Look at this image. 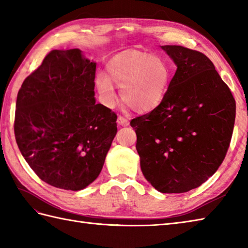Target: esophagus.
I'll return each instance as SVG.
<instances>
[{"label": "esophagus", "instance_id": "1", "mask_svg": "<svg viewBox=\"0 0 248 248\" xmlns=\"http://www.w3.org/2000/svg\"><path fill=\"white\" fill-rule=\"evenodd\" d=\"M117 124L118 125H121V127H127V125H129V120L127 118L123 117V116H118L117 118Z\"/></svg>", "mask_w": 248, "mask_h": 248}]
</instances>
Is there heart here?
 Returning <instances> with one entry per match:
<instances>
[{
  "instance_id": "b5f03b06",
  "label": "heart",
  "mask_w": 248,
  "mask_h": 248,
  "mask_svg": "<svg viewBox=\"0 0 248 248\" xmlns=\"http://www.w3.org/2000/svg\"><path fill=\"white\" fill-rule=\"evenodd\" d=\"M108 76L100 72L96 87L102 103L113 108L117 102L115 87L120 97L133 110L147 114L159 108L170 84L171 72L167 62L159 56L139 50H125L114 55L107 64Z\"/></svg>"
}]
</instances>
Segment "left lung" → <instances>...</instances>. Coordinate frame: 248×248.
<instances>
[{"instance_id": "8db88e82", "label": "left lung", "mask_w": 248, "mask_h": 248, "mask_svg": "<svg viewBox=\"0 0 248 248\" xmlns=\"http://www.w3.org/2000/svg\"><path fill=\"white\" fill-rule=\"evenodd\" d=\"M177 70L165 99L131 120L143 175L161 193H186L213 176L228 150L235 101L213 62L198 51L161 46Z\"/></svg>"}]
</instances>
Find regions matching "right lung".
<instances>
[{
	"instance_id": "1",
	"label": "right lung",
	"mask_w": 248,
	"mask_h": 248,
	"mask_svg": "<svg viewBox=\"0 0 248 248\" xmlns=\"http://www.w3.org/2000/svg\"><path fill=\"white\" fill-rule=\"evenodd\" d=\"M96 66L80 49L53 50L18 93L16 140L52 186L80 191L93 183L117 133V116L96 104Z\"/></svg>"
}]
</instances>
